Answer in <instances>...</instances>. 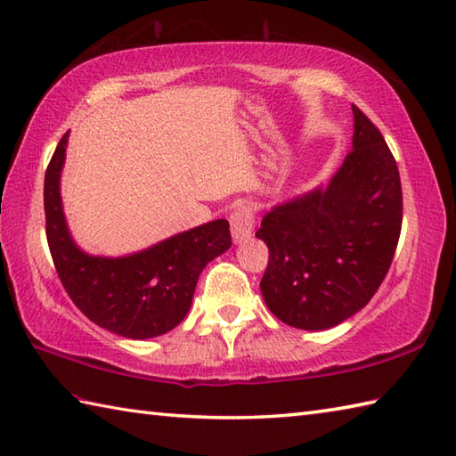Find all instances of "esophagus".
Returning <instances> with one entry per match:
<instances>
[{
  "instance_id": "1",
  "label": "esophagus",
  "mask_w": 456,
  "mask_h": 456,
  "mask_svg": "<svg viewBox=\"0 0 456 456\" xmlns=\"http://www.w3.org/2000/svg\"><path fill=\"white\" fill-rule=\"evenodd\" d=\"M229 223H231V235H233V240L235 243H240V240H245L253 235V227H255L253 209L243 203L235 205V209L229 217Z\"/></svg>"
}]
</instances>
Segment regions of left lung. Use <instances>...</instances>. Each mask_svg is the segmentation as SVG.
Returning a JSON list of instances; mask_svg holds the SVG:
<instances>
[{
  "mask_svg": "<svg viewBox=\"0 0 456 456\" xmlns=\"http://www.w3.org/2000/svg\"><path fill=\"white\" fill-rule=\"evenodd\" d=\"M354 110V140L326 187L276 205L256 237L269 247L261 281L281 322L326 330L371 300L394 261L403 221L395 158L368 116Z\"/></svg>",
  "mask_w": 456,
  "mask_h": 456,
  "instance_id": "left-lung-1",
  "label": "left lung"
}]
</instances>
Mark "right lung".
I'll list each match as a JSON object with an SVG mask.
<instances>
[{
	"label": "right lung",
	"mask_w": 456,
	"mask_h": 456,
	"mask_svg": "<svg viewBox=\"0 0 456 456\" xmlns=\"http://www.w3.org/2000/svg\"><path fill=\"white\" fill-rule=\"evenodd\" d=\"M69 132L45 172V231L59 279L77 308L94 322L132 340L162 336L185 318L205 265L231 247L227 219L205 223L128 256L80 251L70 239L61 203V169Z\"/></svg>",
	"instance_id": "add662e5"
}]
</instances>
